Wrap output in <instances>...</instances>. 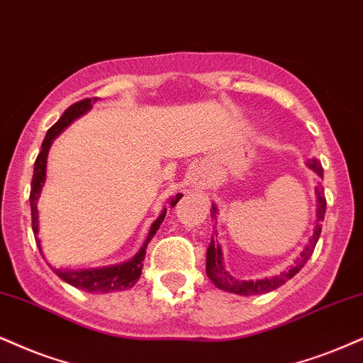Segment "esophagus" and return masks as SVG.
Returning a JSON list of instances; mask_svg holds the SVG:
<instances>
[{"mask_svg": "<svg viewBox=\"0 0 363 363\" xmlns=\"http://www.w3.org/2000/svg\"><path fill=\"white\" fill-rule=\"evenodd\" d=\"M189 178H190V185L194 186L195 190H207L208 189L210 174L207 173V169H203V168L191 169Z\"/></svg>", "mask_w": 363, "mask_h": 363, "instance_id": "obj_1", "label": "esophagus"}]
</instances>
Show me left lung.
Instances as JSON below:
<instances>
[{
  "mask_svg": "<svg viewBox=\"0 0 363 363\" xmlns=\"http://www.w3.org/2000/svg\"><path fill=\"white\" fill-rule=\"evenodd\" d=\"M306 167L313 169L320 178H323V167L316 158H311L306 161ZM316 199H318V208H316V227L315 232H313L310 244L303 249V252L299 254V257L294 261L293 266H289V269H286L284 272H281L279 276H272V277H264V279H257V281H239L235 279L234 276H230L227 272L225 267H223V261H222V249L218 242H216V235H212V240H210V245L207 249V276L210 277L213 284L217 286L218 289L229 291V293H235V294H242V296H252V294H262V293H269V291L279 288L283 286L286 281L291 279L293 276H296L301 267L305 266L308 259L311 257L313 250H315V245L318 242L320 234H321V220L325 218V210H326V199L321 186H316ZM216 205H212V217H216Z\"/></svg>",
  "mask_w": 363,
  "mask_h": 363,
  "instance_id": "1",
  "label": "left lung"
}]
</instances>
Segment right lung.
Returning a JSON list of instances; mask_svg holds the SVG:
<instances>
[{
    "label": "right lung",
    "mask_w": 363,
    "mask_h": 363,
    "mask_svg": "<svg viewBox=\"0 0 363 363\" xmlns=\"http://www.w3.org/2000/svg\"><path fill=\"white\" fill-rule=\"evenodd\" d=\"M97 101V97H92V99H84L75 102L62 114V118L57 121L53 126L47 131V136L42 143V151H40L37 160H35V168H33V178H31V191H30V207H31V229H33L35 240H37V245L40 249V254H42V245H40L38 239V210H37V200L40 196V191H42V186L45 183V177H47V155L48 150H50L52 141L60 134L64 129L72 123L74 119L80 118L82 114H86L89 109H91L94 102ZM182 194L173 196L169 200V205L174 207L178 203V200L182 199ZM164 216H167V208L161 212V216L156 218L151 225L150 234H147L145 244L140 249V252L134 256L131 261L116 264V266H107V267H96V269H80V271H62L52 267V271L64 279L65 283L75 286V288L87 291V293H113V291H124L133 288L136 284V281L140 279L141 269H143V261H145L146 256V247L150 244V240L153 239L156 230L160 229L161 222L164 220ZM43 256V254H42Z\"/></svg>",
    "instance_id": "1"
}]
</instances>
